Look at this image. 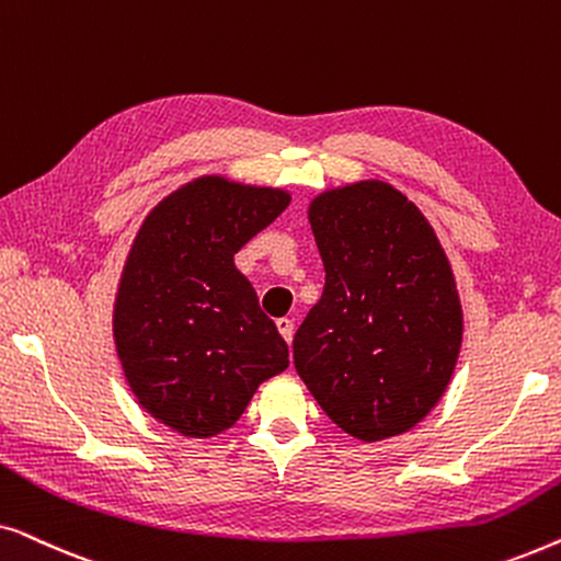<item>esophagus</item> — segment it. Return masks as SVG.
<instances>
[{
  "mask_svg": "<svg viewBox=\"0 0 561 561\" xmlns=\"http://www.w3.org/2000/svg\"><path fill=\"white\" fill-rule=\"evenodd\" d=\"M275 327H278V332H280L283 340H286V342L294 340V321H290V319H278V321H275Z\"/></svg>",
  "mask_w": 561,
  "mask_h": 561,
  "instance_id": "34e87169",
  "label": "esophagus"
}]
</instances>
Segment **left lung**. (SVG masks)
Here are the masks:
<instances>
[{"mask_svg":"<svg viewBox=\"0 0 561 561\" xmlns=\"http://www.w3.org/2000/svg\"><path fill=\"white\" fill-rule=\"evenodd\" d=\"M309 221L327 283L294 336L296 373L355 439L409 432L447 390L462 347L449 260L386 181L324 191Z\"/></svg>","mask_w":561,"mask_h":561,"instance_id":"obj_1","label":"left lung"}]
</instances>
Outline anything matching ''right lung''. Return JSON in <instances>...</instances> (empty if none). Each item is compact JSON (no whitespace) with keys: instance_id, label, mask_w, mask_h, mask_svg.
Instances as JSON below:
<instances>
[{"instance_id":"1","label":"right lung","mask_w":561,"mask_h":561,"mask_svg":"<svg viewBox=\"0 0 561 561\" xmlns=\"http://www.w3.org/2000/svg\"><path fill=\"white\" fill-rule=\"evenodd\" d=\"M290 204L283 188L202 175L165 196L137 232L114 304V344L137 403L194 439L227 432L288 344L234 267Z\"/></svg>"}]
</instances>
